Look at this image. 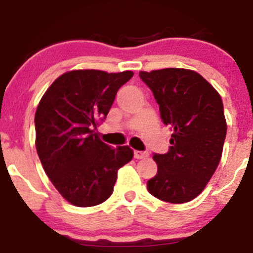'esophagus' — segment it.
Returning a JSON list of instances; mask_svg holds the SVG:
<instances>
[{"label":"esophagus","mask_w":253,"mask_h":253,"mask_svg":"<svg viewBox=\"0 0 253 253\" xmlns=\"http://www.w3.org/2000/svg\"><path fill=\"white\" fill-rule=\"evenodd\" d=\"M149 154L146 153V151H139V150H135L134 151V158L135 159H145L148 158Z\"/></svg>","instance_id":"obj_1"}]
</instances>
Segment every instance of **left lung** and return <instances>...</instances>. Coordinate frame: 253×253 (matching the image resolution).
I'll list each match as a JSON object with an SVG mask.
<instances>
[{"label": "left lung", "instance_id": "1", "mask_svg": "<svg viewBox=\"0 0 253 253\" xmlns=\"http://www.w3.org/2000/svg\"><path fill=\"white\" fill-rule=\"evenodd\" d=\"M159 104L161 119L174 129L167 154L153 156L158 174L148 181L153 196L184 204L203 192L215 172L226 138L220 94L199 73L184 68L140 72Z\"/></svg>", "mask_w": 253, "mask_h": 253}]
</instances>
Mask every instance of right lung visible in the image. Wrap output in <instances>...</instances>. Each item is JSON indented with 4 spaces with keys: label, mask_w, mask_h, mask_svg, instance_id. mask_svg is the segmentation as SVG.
<instances>
[{
    "label": "right lung",
    "mask_w": 253,
    "mask_h": 253,
    "mask_svg": "<svg viewBox=\"0 0 253 253\" xmlns=\"http://www.w3.org/2000/svg\"><path fill=\"white\" fill-rule=\"evenodd\" d=\"M133 74L67 72L50 84L38 104L37 154L52 184L72 205L89 208L104 203L114 189L118 170L133 159V149L112 148L95 131L118 89Z\"/></svg>",
    "instance_id": "right-lung-1"
}]
</instances>
